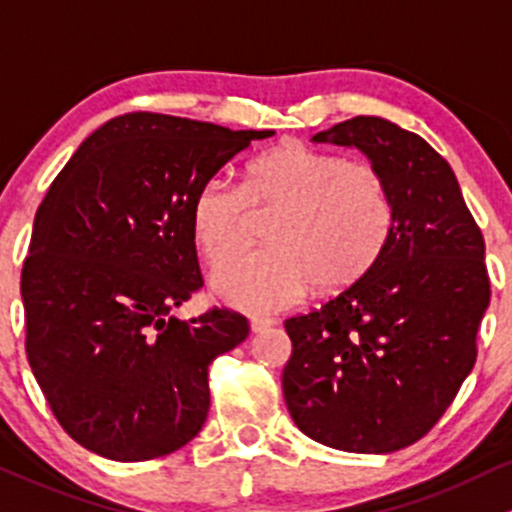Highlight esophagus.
<instances>
[{
    "label": "esophagus",
    "instance_id": "obj_1",
    "mask_svg": "<svg viewBox=\"0 0 512 512\" xmlns=\"http://www.w3.org/2000/svg\"><path fill=\"white\" fill-rule=\"evenodd\" d=\"M273 323H276V320H273V318H261V315H258V318H251V333H263V330L271 328Z\"/></svg>",
    "mask_w": 512,
    "mask_h": 512
}]
</instances>
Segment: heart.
Masks as SVG:
<instances>
[{
	"label": "heart",
	"instance_id": "b5f03b06",
	"mask_svg": "<svg viewBox=\"0 0 512 512\" xmlns=\"http://www.w3.org/2000/svg\"><path fill=\"white\" fill-rule=\"evenodd\" d=\"M276 208L271 247L221 259L214 291L244 313H273L310 286L340 291L372 271L394 231V202L367 162H345L300 140L278 142L246 165L241 187L212 177L192 202V231L209 261L243 238L248 207Z\"/></svg>",
	"mask_w": 512,
	"mask_h": 512
}]
</instances>
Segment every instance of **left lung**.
<instances>
[{"label":"left lung","instance_id":"8db88e82","mask_svg":"<svg viewBox=\"0 0 512 512\" xmlns=\"http://www.w3.org/2000/svg\"><path fill=\"white\" fill-rule=\"evenodd\" d=\"M313 140L367 155L394 202V231L370 273L286 320L283 397L318 444L392 453L429 434L476 365L491 303L486 244L451 165L416 133L357 115Z\"/></svg>","mask_w":512,"mask_h":512}]
</instances>
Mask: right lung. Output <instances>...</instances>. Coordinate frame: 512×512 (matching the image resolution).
I'll return each mask as SVG.
<instances>
[{
	"label": "right lung",
	"instance_id": "1",
	"mask_svg": "<svg viewBox=\"0 0 512 512\" xmlns=\"http://www.w3.org/2000/svg\"><path fill=\"white\" fill-rule=\"evenodd\" d=\"M273 130L128 113L81 142L51 182L21 268L26 357L66 434L113 461L182 449L209 412V365L249 335L202 288L197 189Z\"/></svg>",
	"mask_w": 512,
	"mask_h": 512
}]
</instances>
